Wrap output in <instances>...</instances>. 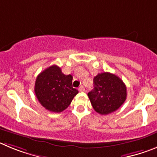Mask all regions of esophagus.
<instances>
[{
    "instance_id": "obj_1",
    "label": "esophagus",
    "mask_w": 157,
    "mask_h": 157,
    "mask_svg": "<svg viewBox=\"0 0 157 157\" xmlns=\"http://www.w3.org/2000/svg\"><path fill=\"white\" fill-rule=\"evenodd\" d=\"M78 90L80 91H85V88H84V86H80V87H79V88H78Z\"/></svg>"
}]
</instances>
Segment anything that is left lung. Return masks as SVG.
Returning a JSON list of instances; mask_svg holds the SVG:
<instances>
[{
	"label": "left lung",
	"mask_w": 157,
	"mask_h": 157,
	"mask_svg": "<svg viewBox=\"0 0 157 157\" xmlns=\"http://www.w3.org/2000/svg\"><path fill=\"white\" fill-rule=\"evenodd\" d=\"M87 95L96 112L107 115L124 104L127 98V87L117 75L105 72L94 77V88Z\"/></svg>",
	"instance_id": "obj_1"
}]
</instances>
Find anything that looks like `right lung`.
Returning <instances> with one entry per match:
<instances>
[{"instance_id":"right-lung-1","label":"right lung","mask_w":157,"mask_h":157,"mask_svg":"<svg viewBox=\"0 0 157 157\" xmlns=\"http://www.w3.org/2000/svg\"><path fill=\"white\" fill-rule=\"evenodd\" d=\"M72 80L73 77L63 74L56 65L41 72L36 79L34 91L42 106L54 113L66 109L78 93L72 87Z\"/></svg>"}]
</instances>
